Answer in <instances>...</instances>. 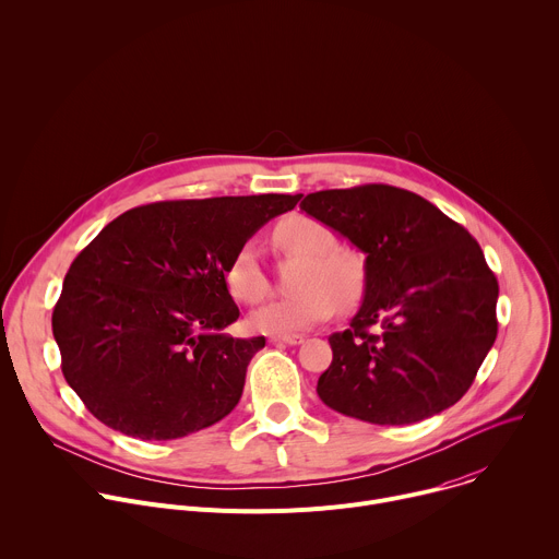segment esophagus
Listing matches in <instances>:
<instances>
[{
    "label": "esophagus",
    "mask_w": 559,
    "mask_h": 559,
    "mask_svg": "<svg viewBox=\"0 0 559 559\" xmlns=\"http://www.w3.org/2000/svg\"><path fill=\"white\" fill-rule=\"evenodd\" d=\"M305 341V336L300 334H276L272 336V343H285V345H300Z\"/></svg>",
    "instance_id": "34e87169"
}]
</instances>
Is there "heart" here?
Segmentation results:
<instances>
[{
  "mask_svg": "<svg viewBox=\"0 0 559 559\" xmlns=\"http://www.w3.org/2000/svg\"><path fill=\"white\" fill-rule=\"evenodd\" d=\"M276 246L281 252L302 261L294 287L300 294L263 305L250 318L257 332L263 334H294L309 330L334 311L336 300L349 305L356 300L365 285L362 265L338 252V238L332 227L311 216H292L283 221L276 231ZM227 292L238 302H261L267 296L270 283L252 241L238 246L225 267Z\"/></svg>",
  "mask_w": 559,
  "mask_h": 559,
  "instance_id": "heart-1",
  "label": "heart"
}]
</instances>
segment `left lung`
<instances>
[{"instance_id":"obj_1","label":"left lung","mask_w":559,"mask_h":559,"mask_svg":"<svg viewBox=\"0 0 559 559\" xmlns=\"http://www.w3.org/2000/svg\"><path fill=\"white\" fill-rule=\"evenodd\" d=\"M300 210L367 254L365 298L349 330L330 336L321 401L371 425L455 405L498 336V278L475 238L427 199L382 183L313 192Z\"/></svg>"}]
</instances>
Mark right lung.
Here are the masks:
<instances>
[{
  "label": "right lung",
  "instance_id": "right-lung-1",
  "mask_svg": "<svg viewBox=\"0 0 559 559\" xmlns=\"http://www.w3.org/2000/svg\"><path fill=\"white\" fill-rule=\"evenodd\" d=\"M300 194L156 201L108 223L72 261L52 311L66 382L86 409L139 440L225 418L265 338H231L225 267Z\"/></svg>",
  "mask_w": 559,
  "mask_h": 559
}]
</instances>
